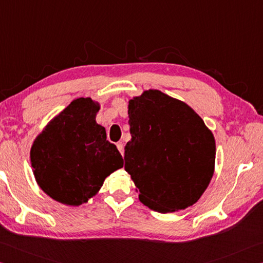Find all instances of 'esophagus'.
<instances>
[{"instance_id":"obj_1","label":"esophagus","mask_w":263,"mask_h":263,"mask_svg":"<svg viewBox=\"0 0 263 263\" xmlns=\"http://www.w3.org/2000/svg\"><path fill=\"white\" fill-rule=\"evenodd\" d=\"M117 148H118V150H119V153L123 156V151H124L123 148H124V145H123L122 142H118V143H117Z\"/></svg>"}]
</instances>
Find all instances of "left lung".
Masks as SVG:
<instances>
[{
	"label": "left lung",
	"instance_id": "obj_1",
	"mask_svg": "<svg viewBox=\"0 0 263 263\" xmlns=\"http://www.w3.org/2000/svg\"><path fill=\"white\" fill-rule=\"evenodd\" d=\"M132 140L124 146V170L142 203L158 213L186 209L213 178V133L182 101L158 90L129 101Z\"/></svg>",
	"mask_w": 263,
	"mask_h": 263
}]
</instances>
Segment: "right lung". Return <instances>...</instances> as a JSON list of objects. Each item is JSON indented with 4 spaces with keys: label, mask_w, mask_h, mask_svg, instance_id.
Wrapping results in <instances>:
<instances>
[{
    "label": "right lung",
    "mask_w": 263,
    "mask_h": 263,
    "mask_svg": "<svg viewBox=\"0 0 263 263\" xmlns=\"http://www.w3.org/2000/svg\"><path fill=\"white\" fill-rule=\"evenodd\" d=\"M99 106L78 98L36 137L31 149L35 180L53 200L80 205L93 196L106 177L123 166L117 146L97 124Z\"/></svg>",
    "instance_id": "obj_1"
}]
</instances>
